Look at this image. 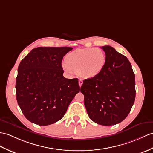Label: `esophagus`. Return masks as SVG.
<instances>
[{
    "instance_id": "esophagus-1",
    "label": "esophagus",
    "mask_w": 153,
    "mask_h": 153,
    "mask_svg": "<svg viewBox=\"0 0 153 153\" xmlns=\"http://www.w3.org/2000/svg\"><path fill=\"white\" fill-rule=\"evenodd\" d=\"M82 84H83V80L81 79H80L79 80V85L80 87H81V85H82Z\"/></svg>"
}]
</instances>
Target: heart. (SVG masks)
Segmentation results:
<instances>
[{"mask_svg": "<svg viewBox=\"0 0 153 153\" xmlns=\"http://www.w3.org/2000/svg\"><path fill=\"white\" fill-rule=\"evenodd\" d=\"M105 62V55L102 49H78L67 55V63L62 64V68L69 74L74 72L83 78H91L100 73Z\"/></svg>", "mask_w": 153, "mask_h": 153, "instance_id": "obj_1", "label": "heart"}]
</instances>
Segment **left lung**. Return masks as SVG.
I'll use <instances>...</instances> for the list:
<instances>
[{
	"mask_svg": "<svg viewBox=\"0 0 153 153\" xmlns=\"http://www.w3.org/2000/svg\"><path fill=\"white\" fill-rule=\"evenodd\" d=\"M105 54L103 68L85 79L81 87L89 118L103 126L118 124L129 114L136 97L135 74L126 56L109 45L101 48Z\"/></svg>",
	"mask_w": 153,
	"mask_h": 153,
	"instance_id": "obj_1",
	"label": "left lung"
}]
</instances>
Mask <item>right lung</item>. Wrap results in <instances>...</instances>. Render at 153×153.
Segmentation results:
<instances>
[{
    "label": "right lung",
    "mask_w": 153,
    "mask_h": 153,
    "mask_svg": "<svg viewBox=\"0 0 153 153\" xmlns=\"http://www.w3.org/2000/svg\"><path fill=\"white\" fill-rule=\"evenodd\" d=\"M70 47H39L21 60L17 70L16 98L23 115L31 123L47 126L66 113L80 91L77 78L62 76V60Z\"/></svg>",
    "instance_id": "obj_1"
}]
</instances>
